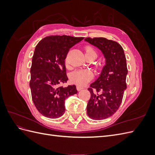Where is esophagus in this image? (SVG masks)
I'll return each mask as SVG.
<instances>
[{
	"mask_svg": "<svg viewBox=\"0 0 155 155\" xmlns=\"http://www.w3.org/2000/svg\"><path fill=\"white\" fill-rule=\"evenodd\" d=\"M76 88H77V90H78V91H79L82 90V89H83V87H81V86L78 85V86L76 87Z\"/></svg>",
	"mask_w": 155,
	"mask_h": 155,
	"instance_id": "1",
	"label": "esophagus"
}]
</instances>
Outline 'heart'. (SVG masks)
I'll list each match as a JSON object with an SVG mask.
<instances>
[{
  "label": "heart",
  "instance_id": "1",
  "mask_svg": "<svg viewBox=\"0 0 155 155\" xmlns=\"http://www.w3.org/2000/svg\"><path fill=\"white\" fill-rule=\"evenodd\" d=\"M85 55L87 57H92L96 59L97 53L94 48L91 45H87L85 47ZM72 81L79 85H84L90 81L93 78V74L90 70L88 69H78L75 70L70 76Z\"/></svg>",
  "mask_w": 155,
  "mask_h": 155
}]
</instances>
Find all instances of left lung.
<instances>
[{
    "label": "left lung",
    "instance_id": "left-lung-1",
    "mask_svg": "<svg viewBox=\"0 0 155 155\" xmlns=\"http://www.w3.org/2000/svg\"><path fill=\"white\" fill-rule=\"evenodd\" d=\"M89 43L101 50L106 64L100 77L88 88L91 97L87 114L93 120H101L112 116L118 110L127 88L126 58L121 46L104 37H87Z\"/></svg>",
    "mask_w": 155,
    "mask_h": 155
}]
</instances>
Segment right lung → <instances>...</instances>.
Here are the masks:
<instances>
[{
    "label": "right lung",
    "mask_w": 155,
    "mask_h": 155,
    "mask_svg": "<svg viewBox=\"0 0 155 155\" xmlns=\"http://www.w3.org/2000/svg\"><path fill=\"white\" fill-rule=\"evenodd\" d=\"M84 37L50 35L36 46L30 69L33 102L40 113L49 118H58L65 111L64 101L78 92L76 87L61 86L68 77L64 60L70 48Z\"/></svg>",
    "instance_id": "obj_1"
}]
</instances>
